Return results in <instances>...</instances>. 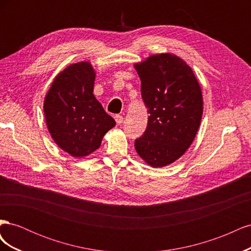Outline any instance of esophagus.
<instances>
[{"mask_svg":"<svg viewBox=\"0 0 251 251\" xmlns=\"http://www.w3.org/2000/svg\"><path fill=\"white\" fill-rule=\"evenodd\" d=\"M114 118H115V121H116L117 125H121V124H123L124 117L121 116V115H119V114H117V115H115V117H114Z\"/></svg>","mask_w":251,"mask_h":251,"instance_id":"34e87169","label":"esophagus"}]
</instances>
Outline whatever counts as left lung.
<instances>
[{
  "label": "left lung",
  "mask_w": 251,
  "mask_h": 251,
  "mask_svg": "<svg viewBox=\"0 0 251 251\" xmlns=\"http://www.w3.org/2000/svg\"><path fill=\"white\" fill-rule=\"evenodd\" d=\"M135 69L150 114L135 149L148 164L161 168L176 161L195 139L203 113L201 88L192 68L170 53L151 55Z\"/></svg>",
  "instance_id": "obj_1"
}]
</instances>
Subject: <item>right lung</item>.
I'll return each instance as SVG.
<instances>
[{
	"label": "right lung",
	"mask_w": 251,
	"mask_h": 251,
	"mask_svg": "<svg viewBox=\"0 0 251 251\" xmlns=\"http://www.w3.org/2000/svg\"><path fill=\"white\" fill-rule=\"evenodd\" d=\"M94 79L90 63L73 64L55 77L44 101L51 137L73 157L93 153L116 125L93 95Z\"/></svg>",
	"instance_id": "right-lung-1"
}]
</instances>
